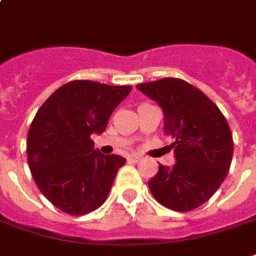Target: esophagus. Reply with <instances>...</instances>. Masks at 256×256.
Returning a JSON list of instances; mask_svg holds the SVG:
<instances>
[{"label": "esophagus", "mask_w": 256, "mask_h": 256, "mask_svg": "<svg viewBox=\"0 0 256 256\" xmlns=\"http://www.w3.org/2000/svg\"><path fill=\"white\" fill-rule=\"evenodd\" d=\"M128 162H133V164H138L141 159H142V156H141L140 154H132L130 156H128Z\"/></svg>", "instance_id": "obj_1"}]
</instances>
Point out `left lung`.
<instances>
[{
	"label": "left lung",
	"instance_id": "obj_1",
	"mask_svg": "<svg viewBox=\"0 0 256 256\" xmlns=\"http://www.w3.org/2000/svg\"><path fill=\"white\" fill-rule=\"evenodd\" d=\"M164 110V130L173 138L176 164L159 165L148 182L164 206L188 212L215 194L233 156V137L226 118L202 91L182 78H165L136 86Z\"/></svg>",
	"mask_w": 256,
	"mask_h": 256
}]
</instances>
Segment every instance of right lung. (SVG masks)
I'll list each match as a JSON object with an SVG mask.
<instances>
[{"label": "right lung", "instance_id": "add662e5", "mask_svg": "<svg viewBox=\"0 0 256 256\" xmlns=\"http://www.w3.org/2000/svg\"><path fill=\"white\" fill-rule=\"evenodd\" d=\"M130 91L132 86L73 80L37 110L28 133V162L37 187L54 206L78 216L105 202L126 159L94 150L90 136L104 133Z\"/></svg>", "mask_w": 256, "mask_h": 256}]
</instances>
